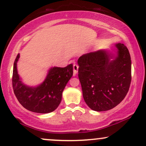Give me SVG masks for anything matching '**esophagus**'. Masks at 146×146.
<instances>
[{"label": "esophagus", "instance_id": "34e87169", "mask_svg": "<svg viewBox=\"0 0 146 146\" xmlns=\"http://www.w3.org/2000/svg\"><path fill=\"white\" fill-rule=\"evenodd\" d=\"M78 68L79 66L78 64H73V75H74V76L77 74V73H78Z\"/></svg>", "mask_w": 146, "mask_h": 146}]
</instances>
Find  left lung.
I'll return each instance as SVG.
<instances>
[{
  "instance_id": "1",
  "label": "left lung",
  "mask_w": 146,
  "mask_h": 146,
  "mask_svg": "<svg viewBox=\"0 0 146 146\" xmlns=\"http://www.w3.org/2000/svg\"><path fill=\"white\" fill-rule=\"evenodd\" d=\"M110 51L101 49L79 58L78 78L83 97L91 110L105 111L125 97L131 82V60L123 43Z\"/></svg>"
}]
</instances>
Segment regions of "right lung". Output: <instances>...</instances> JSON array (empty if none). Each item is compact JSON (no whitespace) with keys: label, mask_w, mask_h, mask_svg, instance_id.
<instances>
[{"label":"right lung","mask_w":146,"mask_h":146,"mask_svg":"<svg viewBox=\"0 0 146 146\" xmlns=\"http://www.w3.org/2000/svg\"><path fill=\"white\" fill-rule=\"evenodd\" d=\"M19 58L20 54L14 62L12 80L14 94L18 101L26 110L35 113L54 111L60 103L63 90L73 76V64L64 68L52 66L48 70L44 81L33 86L23 82L18 74L17 63Z\"/></svg>","instance_id":"1"}]
</instances>
